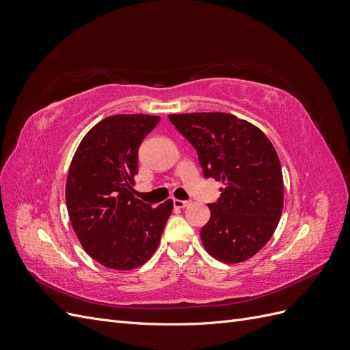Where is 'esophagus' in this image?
I'll list each match as a JSON object with an SVG mask.
<instances>
[{"label": "esophagus", "mask_w": 350, "mask_h": 350, "mask_svg": "<svg viewBox=\"0 0 350 350\" xmlns=\"http://www.w3.org/2000/svg\"><path fill=\"white\" fill-rule=\"evenodd\" d=\"M189 204V201H185V200H176V198H174V207H176V208H184V207H187Z\"/></svg>", "instance_id": "34e87169"}]
</instances>
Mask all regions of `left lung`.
I'll list each match as a JSON object with an SVG mask.
<instances>
[{"instance_id":"obj_1","label":"left lung","mask_w":350,"mask_h":350,"mask_svg":"<svg viewBox=\"0 0 350 350\" xmlns=\"http://www.w3.org/2000/svg\"><path fill=\"white\" fill-rule=\"evenodd\" d=\"M193 144L204 178L224 183L200 237L210 256L228 264L257 254L271 238L283 208L282 166L261 130L232 113L167 115Z\"/></svg>"}]
</instances>
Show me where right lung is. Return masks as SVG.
<instances>
[{
	"label": "right lung",
	"mask_w": 350,
	"mask_h": 350,
	"mask_svg": "<svg viewBox=\"0 0 350 350\" xmlns=\"http://www.w3.org/2000/svg\"><path fill=\"white\" fill-rule=\"evenodd\" d=\"M159 116L112 115L84 135L70 165L66 201L89 256L113 270L140 267L156 251L172 200L152 208L133 196L139 147Z\"/></svg>",
	"instance_id": "obj_1"
}]
</instances>
